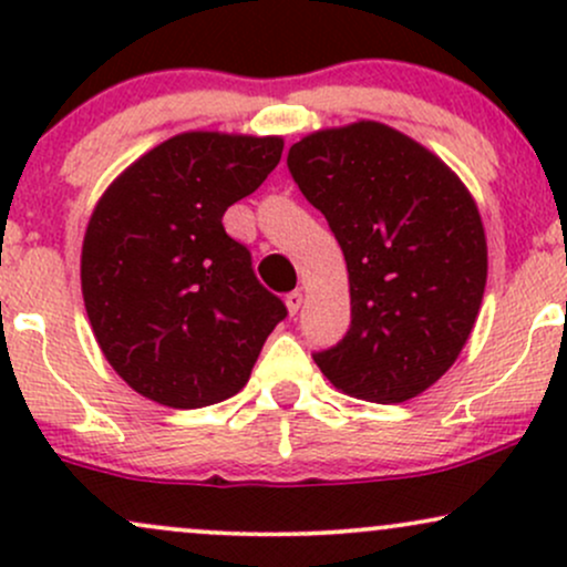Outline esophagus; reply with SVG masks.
Listing matches in <instances>:
<instances>
[{
	"instance_id": "1",
	"label": "esophagus",
	"mask_w": 567,
	"mask_h": 567,
	"mask_svg": "<svg viewBox=\"0 0 567 567\" xmlns=\"http://www.w3.org/2000/svg\"><path fill=\"white\" fill-rule=\"evenodd\" d=\"M285 303H288L290 315H298V309H301V303H303V292L301 290L288 292V296H285Z\"/></svg>"
}]
</instances>
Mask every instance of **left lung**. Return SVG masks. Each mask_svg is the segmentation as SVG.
<instances>
[{
    "instance_id": "1",
    "label": "left lung",
    "mask_w": 567,
    "mask_h": 567,
    "mask_svg": "<svg viewBox=\"0 0 567 567\" xmlns=\"http://www.w3.org/2000/svg\"><path fill=\"white\" fill-rule=\"evenodd\" d=\"M288 171L347 258L351 324L315 351L324 379L381 405L426 392L483 303L487 245L472 194L421 143L365 120L292 143Z\"/></svg>"
}]
</instances>
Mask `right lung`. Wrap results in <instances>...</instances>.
<instances>
[{"instance_id": "right-lung-1", "label": "right lung", "mask_w": 567, "mask_h": 567, "mask_svg": "<svg viewBox=\"0 0 567 567\" xmlns=\"http://www.w3.org/2000/svg\"><path fill=\"white\" fill-rule=\"evenodd\" d=\"M277 135L181 133L97 199L82 245V296L120 379L159 405L229 400L288 309L258 282L224 213L282 157Z\"/></svg>"}]
</instances>
